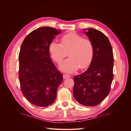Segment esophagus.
Returning a JSON list of instances; mask_svg holds the SVG:
<instances>
[{
	"mask_svg": "<svg viewBox=\"0 0 131 131\" xmlns=\"http://www.w3.org/2000/svg\"><path fill=\"white\" fill-rule=\"evenodd\" d=\"M70 77V75H69L68 74H63V79H66L67 78H69Z\"/></svg>",
	"mask_w": 131,
	"mask_h": 131,
	"instance_id": "1",
	"label": "esophagus"
}]
</instances>
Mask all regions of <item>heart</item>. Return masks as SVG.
<instances>
[{
	"label": "heart",
	"mask_w": 131,
	"mask_h": 131,
	"mask_svg": "<svg viewBox=\"0 0 131 131\" xmlns=\"http://www.w3.org/2000/svg\"><path fill=\"white\" fill-rule=\"evenodd\" d=\"M49 51L51 57L58 64L67 55L68 58L63 62L59 68L67 73H73L88 67L93 56V46L88 39L82 38L75 33H67L61 38V43L52 41L49 44Z\"/></svg>",
	"instance_id": "obj_1"
}]
</instances>
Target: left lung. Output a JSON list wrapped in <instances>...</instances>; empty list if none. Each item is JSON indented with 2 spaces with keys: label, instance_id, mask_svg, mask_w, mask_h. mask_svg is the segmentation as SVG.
Here are the masks:
<instances>
[{
  "label": "left lung",
  "instance_id": "obj_1",
  "mask_svg": "<svg viewBox=\"0 0 131 131\" xmlns=\"http://www.w3.org/2000/svg\"><path fill=\"white\" fill-rule=\"evenodd\" d=\"M93 46V56L83 73L75 76L73 96L79 103L94 106L110 92L113 79L114 57L108 38L101 31L89 28L83 29Z\"/></svg>",
  "mask_w": 131,
  "mask_h": 131
}]
</instances>
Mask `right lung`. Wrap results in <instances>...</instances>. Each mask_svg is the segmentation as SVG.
Returning <instances> with one entry per match:
<instances>
[{
	"label": "right lung",
	"mask_w": 131,
	"mask_h": 131,
	"mask_svg": "<svg viewBox=\"0 0 131 131\" xmlns=\"http://www.w3.org/2000/svg\"><path fill=\"white\" fill-rule=\"evenodd\" d=\"M61 30L39 28L25 38L19 53V80L23 96L39 107L52 104L63 75L50 58L49 46Z\"/></svg>",
	"instance_id": "add662e5"
}]
</instances>
